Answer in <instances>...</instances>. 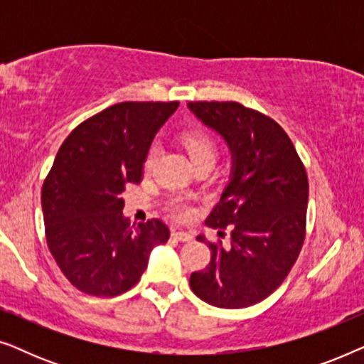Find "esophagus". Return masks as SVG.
Returning <instances> with one entry per match:
<instances>
[{
    "instance_id": "esophagus-1",
    "label": "esophagus",
    "mask_w": 364,
    "mask_h": 364,
    "mask_svg": "<svg viewBox=\"0 0 364 364\" xmlns=\"http://www.w3.org/2000/svg\"><path fill=\"white\" fill-rule=\"evenodd\" d=\"M172 237L176 238V240H178V242H192L193 240V235H192L191 232H182V230L172 232Z\"/></svg>"
}]
</instances>
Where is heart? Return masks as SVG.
<instances>
[{
  "instance_id": "obj_1",
  "label": "heart",
  "mask_w": 364,
  "mask_h": 364,
  "mask_svg": "<svg viewBox=\"0 0 364 364\" xmlns=\"http://www.w3.org/2000/svg\"><path fill=\"white\" fill-rule=\"evenodd\" d=\"M182 144L183 147L187 149L188 156H191L192 162L196 164L198 161H215L217 156V146L215 141L208 136L207 132L200 131V129H193V131H188L182 136ZM157 159V147L149 149L146 156V168L151 171L154 162ZM172 213L173 217L177 218H187L191 215V208L183 200H176L172 203Z\"/></svg>"
}]
</instances>
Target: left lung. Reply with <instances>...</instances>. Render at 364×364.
Returning <instances> with one entry per match:
<instances>
[{
	"label": "left lung",
	"instance_id": "8db88e82",
	"mask_svg": "<svg viewBox=\"0 0 364 364\" xmlns=\"http://www.w3.org/2000/svg\"><path fill=\"white\" fill-rule=\"evenodd\" d=\"M232 154L230 178L207 222L232 225L230 245L210 247V263L191 288L218 308H247L272 295L295 265L306 227L308 177L290 137L265 114L238 102H188ZM222 235V232H218Z\"/></svg>",
	"mask_w": 364,
	"mask_h": 364
}]
</instances>
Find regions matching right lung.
Returning <instances> with one entry per match:
<instances>
[{
    "label": "right lung",
    "mask_w": 364,
    "mask_h": 364,
    "mask_svg": "<svg viewBox=\"0 0 364 364\" xmlns=\"http://www.w3.org/2000/svg\"><path fill=\"white\" fill-rule=\"evenodd\" d=\"M177 107V101L114 104L79 124L59 147L43 186V217L49 252L77 290L127 291L152 248L171 237L159 218L129 227L121 193L141 182L154 137Z\"/></svg>",
    "instance_id": "right-lung-1"
}]
</instances>
